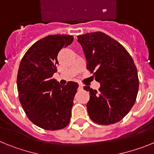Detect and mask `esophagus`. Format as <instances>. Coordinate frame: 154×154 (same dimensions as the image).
<instances>
[{
	"instance_id": "1",
	"label": "esophagus",
	"mask_w": 154,
	"mask_h": 154,
	"mask_svg": "<svg viewBox=\"0 0 154 154\" xmlns=\"http://www.w3.org/2000/svg\"><path fill=\"white\" fill-rule=\"evenodd\" d=\"M82 89H83V85H79V90H82Z\"/></svg>"
}]
</instances>
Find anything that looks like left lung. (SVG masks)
<instances>
[{
	"mask_svg": "<svg viewBox=\"0 0 154 154\" xmlns=\"http://www.w3.org/2000/svg\"><path fill=\"white\" fill-rule=\"evenodd\" d=\"M87 60V69L100 83L98 91L89 86L88 115L100 125L119 122L133 108L139 90L137 69L126 49L101 32L77 36Z\"/></svg>",
	"mask_w": 154,
	"mask_h": 154,
	"instance_id": "8db88e82",
	"label": "left lung"
}]
</instances>
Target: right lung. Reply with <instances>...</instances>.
Listing matches in <instances>:
<instances>
[{
	"instance_id": "right-lung-1",
	"label": "right lung",
	"mask_w": 154,
	"mask_h": 154,
	"mask_svg": "<svg viewBox=\"0 0 154 154\" xmlns=\"http://www.w3.org/2000/svg\"><path fill=\"white\" fill-rule=\"evenodd\" d=\"M72 35H52L33 44L21 59L17 76L21 105L32 122L46 130L63 129L69 124L78 84L61 85L53 78L57 71V55L70 45Z\"/></svg>"
}]
</instances>
